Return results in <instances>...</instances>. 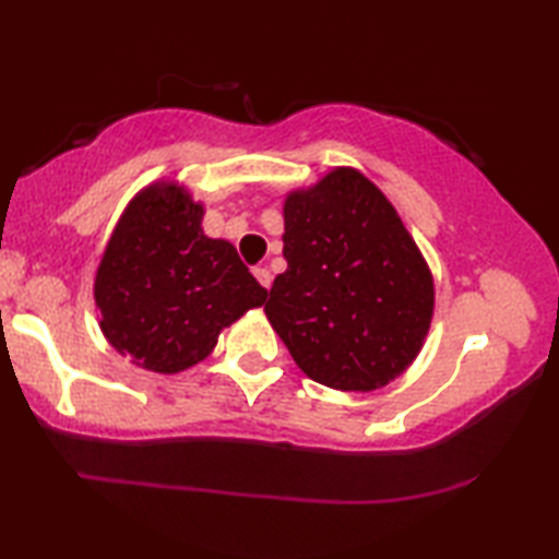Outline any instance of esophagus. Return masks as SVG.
I'll list each match as a JSON object with an SVG mask.
<instances>
[{"label":"esophagus","instance_id":"esophagus-1","mask_svg":"<svg viewBox=\"0 0 559 559\" xmlns=\"http://www.w3.org/2000/svg\"><path fill=\"white\" fill-rule=\"evenodd\" d=\"M253 276H257V281L263 288H271V271L269 269H253Z\"/></svg>","mask_w":559,"mask_h":559}]
</instances>
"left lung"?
<instances>
[{
	"instance_id": "obj_1",
	"label": "left lung",
	"mask_w": 559,
	"mask_h": 559,
	"mask_svg": "<svg viewBox=\"0 0 559 559\" xmlns=\"http://www.w3.org/2000/svg\"><path fill=\"white\" fill-rule=\"evenodd\" d=\"M283 257L266 318L310 380L374 392L421 353L433 276L382 189L333 167L283 200Z\"/></svg>"
}]
</instances>
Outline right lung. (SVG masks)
<instances>
[{"label": "right lung", "mask_w": 559, "mask_h": 559, "mask_svg": "<svg viewBox=\"0 0 559 559\" xmlns=\"http://www.w3.org/2000/svg\"><path fill=\"white\" fill-rule=\"evenodd\" d=\"M204 204L177 179L132 197L93 281L103 337L132 365L185 372L212 355L224 328L259 308L269 290L234 243L202 229Z\"/></svg>", "instance_id": "add662e5"}]
</instances>
